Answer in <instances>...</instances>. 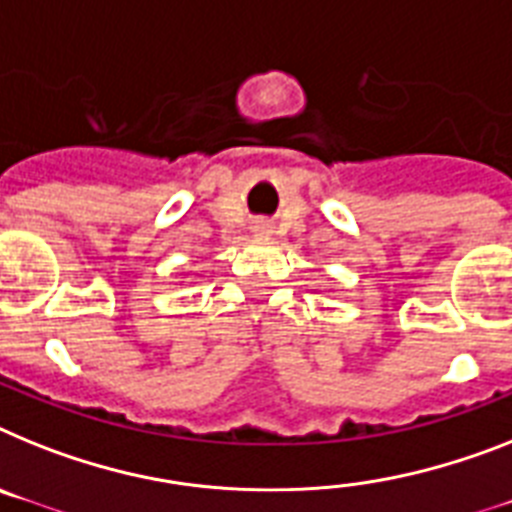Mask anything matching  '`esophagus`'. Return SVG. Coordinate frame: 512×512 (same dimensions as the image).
Segmentation results:
<instances>
[{
  "label": "esophagus",
  "mask_w": 512,
  "mask_h": 512,
  "mask_svg": "<svg viewBox=\"0 0 512 512\" xmlns=\"http://www.w3.org/2000/svg\"><path fill=\"white\" fill-rule=\"evenodd\" d=\"M255 231H257V234H268V223H263V221H260V223H257V226H255Z\"/></svg>",
  "instance_id": "obj_1"
}]
</instances>
